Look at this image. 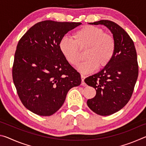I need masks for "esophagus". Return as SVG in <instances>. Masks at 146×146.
I'll list each match as a JSON object with an SVG mask.
<instances>
[{"label":"esophagus","instance_id":"esophagus-1","mask_svg":"<svg viewBox=\"0 0 146 146\" xmlns=\"http://www.w3.org/2000/svg\"><path fill=\"white\" fill-rule=\"evenodd\" d=\"M84 79H85V76L83 75H81V80H82V85H85Z\"/></svg>","mask_w":146,"mask_h":146}]
</instances>
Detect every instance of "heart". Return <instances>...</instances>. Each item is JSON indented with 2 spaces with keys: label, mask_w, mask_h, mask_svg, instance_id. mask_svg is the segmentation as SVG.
<instances>
[{
  "label": "heart",
  "mask_w": 146,
  "mask_h": 146,
  "mask_svg": "<svg viewBox=\"0 0 146 146\" xmlns=\"http://www.w3.org/2000/svg\"><path fill=\"white\" fill-rule=\"evenodd\" d=\"M73 39L64 37L59 42V49L64 57L73 66L80 60V50H84L87 58L78 66L82 73H88L97 68L107 66L115 52L114 38L105 33L102 29L94 26H86L73 33Z\"/></svg>",
  "instance_id": "b5f03b06"
}]
</instances>
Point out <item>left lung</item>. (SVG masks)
I'll return each mask as SVG.
<instances>
[{
	"instance_id": "1",
	"label": "left lung",
	"mask_w": 146,
	"mask_h": 146,
	"mask_svg": "<svg viewBox=\"0 0 146 146\" xmlns=\"http://www.w3.org/2000/svg\"><path fill=\"white\" fill-rule=\"evenodd\" d=\"M89 24L107 27L116 43L110 62L84 80L96 90L95 97L87 101L88 107L98 115L108 116L122 109L131 97L138 75L137 51L129 35L114 22L102 20Z\"/></svg>"
}]
</instances>
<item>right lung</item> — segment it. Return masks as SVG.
Segmentation results:
<instances>
[{"label": "right lung", "instance_id": "add662e5", "mask_svg": "<svg viewBox=\"0 0 146 146\" xmlns=\"http://www.w3.org/2000/svg\"><path fill=\"white\" fill-rule=\"evenodd\" d=\"M80 23L44 21L22 36L15 53L12 75L22 103L35 114L50 116L60 109L80 73L64 57L59 42Z\"/></svg>", "mask_w": 146, "mask_h": 146}]
</instances>
